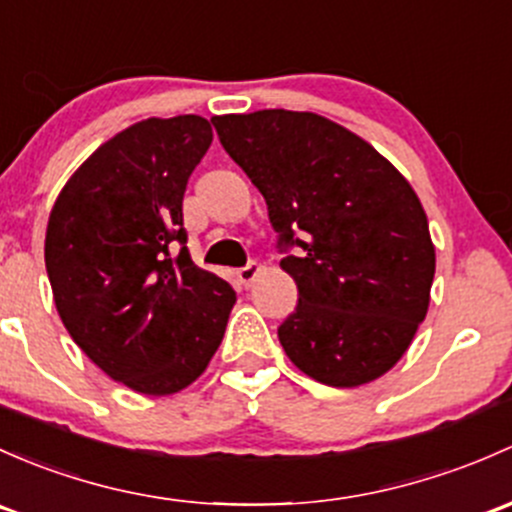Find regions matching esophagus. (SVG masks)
Listing matches in <instances>:
<instances>
[{
  "instance_id": "obj_1",
  "label": "esophagus",
  "mask_w": 512,
  "mask_h": 512,
  "mask_svg": "<svg viewBox=\"0 0 512 512\" xmlns=\"http://www.w3.org/2000/svg\"><path fill=\"white\" fill-rule=\"evenodd\" d=\"M257 274H260V265H257V262H250V265L240 267L238 270V282L242 284V287H250V284L255 282Z\"/></svg>"
}]
</instances>
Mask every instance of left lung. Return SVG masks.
Returning <instances> with one entry per match:
<instances>
[{
    "label": "left lung",
    "mask_w": 512,
    "mask_h": 512,
    "mask_svg": "<svg viewBox=\"0 0 512 512\" xmlns=\"http://www.w3.org/2000/svg\"><path fill=\"white\" fill-rule=\"evenodd\" d=\"M211 122L265 196L279 265L297 282V309L277 328L284 353L331 387L380 378L427 316L434 245L417 193L358 134L314 112Z\"/></svg>",
    "instance_id": "8db88e82"
}]
</instances>
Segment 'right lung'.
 I'll list each match as a JSON object with an SVG mask.
<instances>
[{
  "label": "right lung",
  "mask_w": 512,
  "mask_h": 512,
  "mask_svg": "<svg viewBox=\"0 0 512 512\" xmlns=\"http://www.w3.org/2000/svg\"><path fill=\"white\" fill-rule=\"evenodd\" d=\"M211 142L198 115L137 122L75 171L48 218L43 255L63 326L100 370L142 395L191 385L235 304L233 287L186 250V184Z\"/></svg>",
  "instance_id": "obj_1"
}]
</instances>
